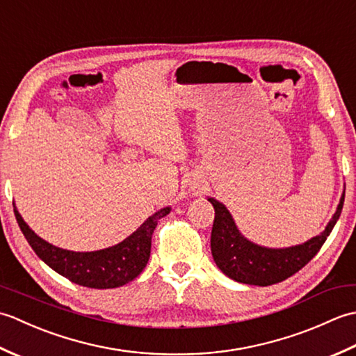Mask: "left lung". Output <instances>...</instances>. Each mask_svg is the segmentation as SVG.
<instances>
[{"instance_id":"obj_1","label":"left lung","mask_w":356,"mask_h":356,"mask_svg":"<svg viewBox=\"0 0 356 356\" xmlns=\"http://www.w3.org/2000/svg\"><path fill=\"white\" fill-rule=\"evenodd\" d=\"M208 202H211L216 211L213 232H211V252L217 268L234 282L270 286L293 275L320 251L341 214L344 193L339 199L335 214L332 216L320 236L289 248H266L254 243L238 231L231 213L223 203L214 197H208Z\"/></svg>"}]
</instances>
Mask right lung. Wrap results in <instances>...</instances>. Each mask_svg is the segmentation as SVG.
<instances>
[{
  "label": "right lung",
  "mask_w": 356,
  "mask_h": 356,
  "mask_svg": "<svg viewBox=\"0 0 356 356\" xmlns=\"http://www.w3.org/2000/svg\"><path fill=\"white\" fill-rule=\"evenodd\" d=\"M13 211L29 245L49 268L76 284L95 289H111L130 283L147 266L151 252V236L159 218L170 214L171 208H162L149 216L120 243L92 252H74L53 246L30 229L17 207Z\"/></svg>",
  "instance_id": "obj_1"
}]
</instances>
